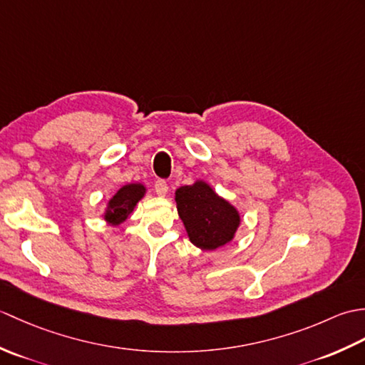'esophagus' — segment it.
Masks as SVG:
<instances>
[{
  "label": "esophagus",
  "instance_id": "34e87169",
  "mask_svg": "<svg viewBox=\"0 0 365 365\" xmlns=\"http://www.w3.org/2000/svg\"><path fill=\"white\" fill-rule=\"evenodd\" d=\"M168 190H169V187H168L166 180H161V178H160V180L155 182V192H157L158 196H165Z\"/></svg>",
  "mask_w": 365,
  "mask_h": 365
}]
</instances>
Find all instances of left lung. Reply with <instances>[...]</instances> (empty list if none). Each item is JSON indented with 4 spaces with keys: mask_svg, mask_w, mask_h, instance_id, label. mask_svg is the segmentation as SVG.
I'll return each mask as SVG.
<instances>
[{
    "mask_svg": "<svg viewBox=\"0 0 365 365\" xmlns=\"http://www.w3.org/2000/svg\"><path fill=\"white\" fill-rule=\"evenodd\" d=\"M177 212L192 245L216 250L234 238L240 215L204 182L185 185L175 191Z\"/></svg>",
    "mask_w": 365,
    "mask_h": 365,
    "instance_id": "obj_1",
    "label": "left lung"
}]
</instances>
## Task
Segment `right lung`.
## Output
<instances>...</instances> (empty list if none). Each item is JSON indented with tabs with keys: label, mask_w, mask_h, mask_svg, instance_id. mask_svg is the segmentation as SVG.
<instances>
[{
	"label": "right lung",
	"mask_w": 365,
	"mask_h": 365,
	"mask_svg": "<svg viewBox=\"0 0 365 365\" xmlns=\"http://www.w3.org/2000/svg\"><path fill=\"white\" fill-rule=\"evenodd\" d=\"M144 192L145 188L138 183L122 187L110 200V205H108V210L105 213V220L111 224H120L122 221H125L138 200L144 196Z\"/></svg>",
	"instance_id": "add662e5"
}]
</instances>
